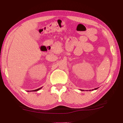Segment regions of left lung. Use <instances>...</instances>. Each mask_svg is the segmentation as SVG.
Segmentation results:
<instances>
[{
  "mask_svg": "<svg viewBox=\"0 0 123 123\" xmlns=\"http://www.w3.org/2000/svg\"><path fill=\"white\" fill-rule=\"evenodd\" d=\"M98 88H94V89H92V91H94V90H95V89H97ZM81 91H83L82 90V89H81ZM91 91V90H90Z\"/></svg>",
  "mask_w": 123,
  "mask_h": 123,
  "instance_id": "obj_1",
  "label": "left lung"
}]
</instances>
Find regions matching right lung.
Here are the masks:
<instances>
[{"label":"right lung","instance_id":"add662e5","mask_svg":"<svg viewBox=\"0 0 123 123\" xmlns=\"http://www.w3.org/2000/svg\"><path fill=\"white\" fill-rule=\"evenodd\" d=\"M42 88V87H41V88H38V89H35V90H33V91H30V92H36V91H39V89H41ZM28 92H29V91H28Z\"/></svg>","mask_w":123,"mask_h":123}]
</instances>
